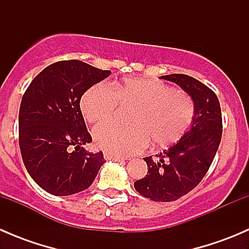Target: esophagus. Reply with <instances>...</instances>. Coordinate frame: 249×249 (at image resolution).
<instances>
[{
  "mask_svg": "<svg viewBox=\"0 0 249 249\" xmlns=\"http://www.w3.org/2000/svg\"><path fill=\"white\" fill-rule=\"evenodd\" d=\"M105 159L106 160H112V161H124V158L118 157V155L109 154V153H105Z\"/></svg>",
  "mask_w": 249,
  "mask_h": 249,
  "instance_id": "1",
  "label": "esophagus"
}]
</instances>
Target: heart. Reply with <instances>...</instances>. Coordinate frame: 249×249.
Here are the masks:
<instances>
[{
  "label": "heart",
  "mask_w": 249,
  "mask_h": 249,
  "mask_svg": "<svg viewBox=\"0 0 249 249\" xmlns=\"http://www.w3.org/2000/svg\"><path fill=\"white\" fill-rule=\"evenodd\" d=\"M119 102L135 105L130 125L104 123L94 129L96 145L118 157L137 154L149 141L157 148L172 144L189 129L195 105L185 92L159 80L127 77L112 84L92 85L80 100V109L89 123L104 122L114 115Z\"/></svg>",
  "instance_id": "obj_1"
}]
</instances>
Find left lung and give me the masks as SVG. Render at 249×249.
<instances>
[{
  "label": "left lung",
  "instance_id": "8db88e82",
  "mask_svg": "<svg viewBox=\"0 0 249 249\" xmlns=\"http://www.w3.org/2000/svg\"><path fill=\"white\" fill-rule=\"evenodd\" d=\"M161 78L178 84L192 96L193 124L177 143L157 158H143L148 172L134 185L139 194L152 201L170 202L192 192L205 177L222 140L223 120L219 100L207 85L187 74Z\"/></svg>",
  "mask_w": 249,
  "mask_h": 249
}]
</instances>
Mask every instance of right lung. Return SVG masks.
<instances>
[{"label":"right lung","mask_w":249,"mask_h":249,"mask_svg":"<svg viewBox=\"0 0 249 249\" xmlns=\"http://www.w3.org/2000/svg\"><path fill=\"white\" fill-rule=\"evenodd\" d=\"M110 74L79 60L49 65L27 87L19 109V145L32 179L46 192L67 196L88 189L106 160L83 148L92 141L79 102Z\"/></svg>","instance_id":"obj_1"}]
</instances>
